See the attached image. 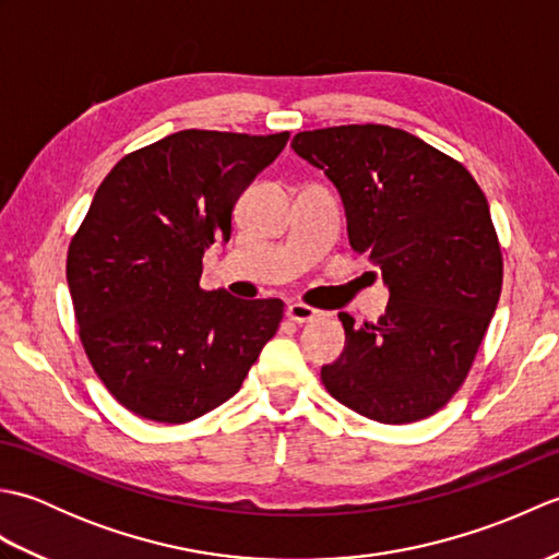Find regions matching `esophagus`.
<instances>
[{
    "instance_id": "esophagus-1",
    "label": "esophagus",
    "mask_w": 559,
    "mask_h": 559,
    "mask_svg": "<svg viewBox=\"0 0 559 559\" xmlns=\"http://www.w3.org/2000/svg\"><path fill=\"white\" fill-rule=\"evenodd\" d=\"M286 314H288V319H293V322L305 324V322H312V319H317V317L322 314V312L314 310V307H310V305L290 302V305H288V310H286Z\"/></svg>"
}]
</instances>
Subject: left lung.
Wrapping results in <instances>:
<instances>
[{
  "instance_id": "left-lung-1",
  "label": "left lung",
  "mask_w": 559,
  "mask_h": 559,
  "mask_svg": "<svg viewBox=\"0 0 559 559\" xmlns=\"http://www.w3.org/2000/svg\"><path fill=\"white\" fill-rule=\"evenodd\" d=\"M290 146L334 182L350 247L389 288L377 324L338 314L346 348L322 382L370 420H423L463 384L500 300L488 199L461 163L386 124L314 129Z\"/></svg>"
}]
</instances>
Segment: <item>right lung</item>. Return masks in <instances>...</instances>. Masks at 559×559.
Segmentation results:
<instances>
[{"instance_id":"right-lung-1","label":"right lung","mask_w":559,"mask_h":559,"mask_svg":"<svg viewBox=\"0 0 559 559\" xmlns=\"http://www.w3.org/2000/svg\"><path fill=\"white\" fill-rule=\"evenodd\" d=\"M288 132L185 129L129 153L69 245L79 336L110 394L141 418L189 423L237 394L283 302L204 290L201 259L230 240L237 199Z\"/></svg>"}]
</instances>
